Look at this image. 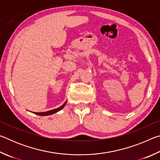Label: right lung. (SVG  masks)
Segmentation results:
<instances>
[{
  "instance_id": "1",
  "label": "right lung",
  "mask_w": 160,
  "mask_h": 160,
  "mask_svg": "<svg viewBox=\"0 0 160 160\" xmlns=\"http://www.w3.org/2000/svg\"><path fill=\"white\" fill-rule=\"evenodd\" d=\"M66 103H67V101L65 102L64 104L62 105V106H61L60 107L56 108V109H54L50 110V111H48V112H32V113H34V114H37V115H39V116H49V115L53 114V113H55L56 112H59V111H61V109H63V107L66 106Z\"/></svg>"
}]
</instances>
